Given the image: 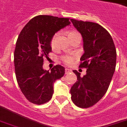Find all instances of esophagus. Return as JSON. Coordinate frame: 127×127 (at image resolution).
Here are the masks:
<instances>
[{
	"mask_svg": "<svg viewBox=\"0 0 127 127\" xmlns=\"http://www.w3.org/2000/svg\"><path fill=\"white\" fill-rule=\"evenodd\" d=\"M72 70L70 69H68V68H66L65 69V74H68L69 72H70Z\"/></svg>",
	"mask_w": 127,
	"mask_h": 127,
	"instance_id": "esophagus-1",
	"label": "esophagus"
}]
</instances>
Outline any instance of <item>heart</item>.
<instances>
[{
	"label": "heart",
	"instance_id": "obj_1",
	"mask_svg": "<svg viewBox=\"0 0 127 127\" xmlns=\"http://www.w3.org/2000/svg\"><path fill=\"white\" fill-rule=\"evenodd\" d=\"M78 33L77 32L75 31H71L69 32L68 33V36H70L72 35V34H74ZM58 34H55V35L53 36V38H52V39H51V45L52 46V48H54L55 46V43H56V40H57V38ZM74 57H64L62 58V61L64 63L66 64H70L71 63H72L73 61H74Z\"/></svg>",
	"mask_w": 127,
	"mask_h": 127
}]
</instances>
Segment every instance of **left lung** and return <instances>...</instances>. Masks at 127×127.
Here are the masks:
<instances>
[{
  "label": "left lung",
  "mask_w": 127,
  "mask_h": 127,
  "mask_svg": "<svg viewBox=\"0 0 127 127\" xmlns=\"http://www.w3.org/2000/svg\"><path fill=\"white\" fill-rule=\"evenodd\" d=\"M70 21L83 36L85 53L79 67L87 68V74L83 77L77 70H73L77 81L70 89L71 99L80 108H89L107 91L115 70L117 52L111 34L102 26L92 22Z\"/></svg>",
  "instance_id": "left-lung-1"
}]
</instances>
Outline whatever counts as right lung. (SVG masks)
<instances>
[{
    "label": "right lung",
    "instance_id": "add662e5",
    "mask_svg": "<svg viewBox=\"0 0 127 127\" xmlns=\"http://www.w3.org/2000/svg\"><path fill=\"white\" fill-rule=\"evenodd\" d=\"M68 18L38 15L25 25L16 40L14 53L15 74L18 86L28 100L42 104L53 96V84L63 76L64 68L57 64L43 69L44 58L52 51L51 41L57 32L69 25Z\"/></svg>",
    "mask_w": 127,
    "mask_h": 127
}]
</instances>
